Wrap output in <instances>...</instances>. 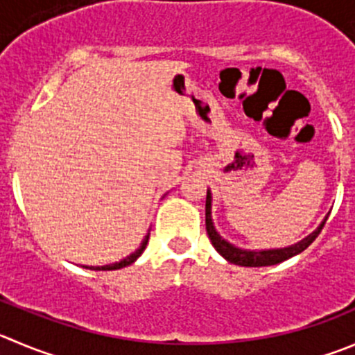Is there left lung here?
I'll return each instance as SVG.
<instances>
[{"label":"left lung","instance_id":"obj_1","mask_svg":"<svg viewBox=\"0 0 355 355\" xmlns=\"http://www.w3.org/2000/svg\"><path fill=\"white\" fill-rule=\"evenodd\" d=\"M326 219L320 223V226L313 232L312 235H309V237L303 239V241L298 242V244L291 245V248L270 249V251H244V249L234 248V245L228 244L225 239L219 237V234L214 230V226H212L211 193H209V191H207V198H205V228H207V235L209 239H211L212 245H214L216 251H218L223 258L228 259V261L234 263V265H241V266H270L300 254V252L305 251V249L315 241V237L320 234V230H322V226L326 225Z\"/></svg>","mask_w":355,"mask_h":355}]
</instances>
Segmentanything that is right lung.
Returning <instances> with one entry per match:
<instances>
[{"instance_id":"obj_1","label":"right lung","mask_w":355,"mask_h":355,"mask_svg":"<svg viewBox=\"0 0 355 355\" xmlns=\"http://www.w3.org/2000/svg\"><path fill=\"white\" fill-rule=\"evenodd\" d=\"M148 239H150V235H146V239H144V241H143V244L139 245V249H137L136 252H132V254H130V256H127V258H125V259H121V261H118V263H113V265H106V266H85V268H90V270H118V268H123V266L130 265V263H134V261H136L137 258H139V256H141V252H143V251H144V248H146V244H148Z\"/></svg>"}]
</instances>
